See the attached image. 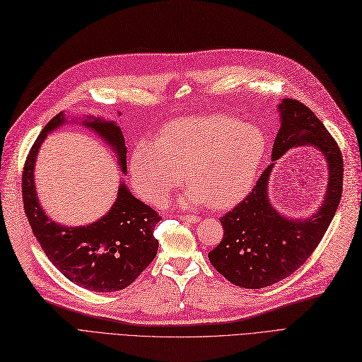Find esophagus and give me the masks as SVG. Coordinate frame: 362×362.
Returning <instances> with one entry per match:
<instances>
[{"instance_id": "obj_1", "label": "esophagus", "mask_w": 362, "mask_h": 362, "mask_svg": "<svg viewBox=\"0 0 362 362\" xmlns=\"http://www.w3.org/2000/svg\"><path fill=\"white\" fill-rule=\"evenodd\" d=\"M180 218H182V221H185V222H190V223H198L201 217L193 216V214H181Z\"/></svg>"}]
</instances>
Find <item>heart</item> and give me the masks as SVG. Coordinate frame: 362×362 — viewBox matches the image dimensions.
Instances as JSON below:
<instances>
[{"label":"heart","mask_w":362,"mask_h":362,"mask_svg":"<svg viewBox=\"0 0 362 362\" xmlns=\"http://www.w3.org/2000/svg\"><path fill=\"white\" fill-rule=\"evenodd\" d=\"M264 152L266 137L254 125L228 116L181 117L160 131L156 144L139 141L129 172L137 193L151 204L178 187L184 173L190 187L180 204L223 208L252 187Z\"/></svg>","instance_id":"heart-1"}]
</instances>
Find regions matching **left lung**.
Returning <instances> with one entry per match:
<instances>
[{
	"mask_svg": "<svg viewBox=\"0 0 362 362\" xmlns=\"http://www.w3.org/2000/svg\"><path fill=\"white\" fill-rule=\"evenodd\" d=\"M278 110L281 128L273 144L272 160H278L293 146L311 145L325 156L329 181L319 211L294 221L279 214L269 201L270 164L246 198L221 218L223 238L208 258L229 282L250 290L286 279L311 257L332 222L343 192L341 151L322 120L291 98L282 100Z\"/></svg>",
	"mask_w": 362,
	"mask_h": 362,
	"instance_id": "1",
	"label": "left lung"
}]
</instances>
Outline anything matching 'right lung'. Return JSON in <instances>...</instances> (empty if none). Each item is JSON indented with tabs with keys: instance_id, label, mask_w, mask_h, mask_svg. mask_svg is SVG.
<instances>
[{
	"instance_id": "add662e5",
	"label": "right lung",
	"mask_w": 362,
	"mask_h": 362,
	"mask_svg": "<svg viewBox=\"0 0 362 362\" xmlns=\"http://www.w3.org/2000/svg\"><path fill=\"white\" fill-rule=\"evenodd\" d=\"M66 122L63 113L42 129L27 156L23 172V201L28 223L49 261L71 282L96 293L119 291L133 284L156 258L158 240L154 228L161 221L156 210L134 198L120 181L117 198L105 216L86 226H63L43 211L35 187V163L43 139ZM84 127L93 129L116 151L120 169L127 172V148L120 128L89 116Z\"/></svg>"
}]
</instances>
